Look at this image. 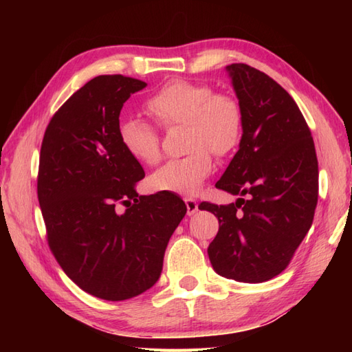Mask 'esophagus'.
<instances>
[{
    "label": "esophagus",
    "mask_w": 352,
    "mask_h": 352,
    "mask_svg": "<svg viewBox=\"0 0 352 352\" xmlns=\"http://www.w3.org/2000/svg\"><path fill=\"white\" fill-rule=\"evenodd\" d=\"M184 203H186V207H188V214H189V216L195 214V213L198 212V203H197V199L186 198Z\"/></svg>",
    "instance_id": "obj_1"
}]
</instances>
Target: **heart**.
I'll return each instance as SVG.
<instances>
[{
  "label": "heart",
  "instance_id": "obj_1",
  "mask_svg": "<svg viewBox=\"0 0 352 352\" xmlns=\"http://www.w3.org/2000/svg\"><path fill=\"white\" fill-rule=\"evenodd\" d=\"M146 110L162 125L188 126L189 154L170 159L149 177L154 190L195 195L212 174L210 151L223 157L233 153L242 138V110L230 95L216 94L212 86L189 80L164 85L146 101ZM122 148L140 163L154 164L160 159L155 130L139 118H124L118 125Z\"/></svg>",
  "mask_w": 352,
  "mask_h": 352
}]
</instances>
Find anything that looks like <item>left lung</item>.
Wrapping results in <instances>:
<instances>
[{
  "mask_svg": "<svg viewBox=\"0 0 352 352\" xmlns=\"http://www.w3.org/2000/svg\"><path fill=\"white\" fill-rule=\"evenodd\" d=\"M226 69L243 125L239 151L216 188L239 198L228 206L199 204L219 221L207 252L221 276L263 283L286 269L311 227L318 159L301 110L276 81L245 63Z\"/></svg>",
  "mask_w": 352,
  "mask_h": 352,
  "instance_id": "8db88e82",
  "label": "left lung"
}]
</instances>
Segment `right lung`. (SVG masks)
Instances as JSON below:
<instances>
[{
    "mask_svg": "<svg viewBox=\"0 0 352 352\" xmlns=\"http://www.w3.org/2000/svg\"><path fill=\"white\" fill-rule=\"evenodd\" d=\"M144 87L124 76L87 81L52 116L41 148L37 198L50 248L80 289L106 301L154 286L188 212L175 193L134 189L145 172L122 148L118 125L124 102Z\"/></svg>",
    "mask_w": 352,
    "mask_h": 352,
    "instance_id": "1",
    "label": "right lung"
}]
</instances>
